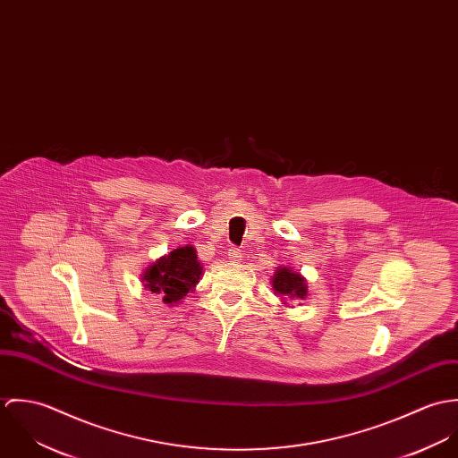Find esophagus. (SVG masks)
I'll list each match as a JSON object with an SVG mask.
<instances>
[{"instance_id":"obj_1","label":"esophagus","mask_w":458,"mask_h":458,"mask_svg":"<svg viewBox=\"0 0 458 458\" xmlns=\"http://www.w3.org/2000/svg\"><path fill=\"white\" fill-rule=\"evenodd\" d=\"M227 256H229V259L233 262L242 261V252H240V249H236V247H231V249L227 250Z\"/></svg>"}]
</instances>
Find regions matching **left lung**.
Returning <instances> with one entry per match:
<instances>
[{
	"mask_svg": "<svg viewBox=\"0 0 458 458\" xmlns=\"http://www.w3.org/2000/svg\"><path fill=\"white\" fill-rule=\"evenodd\" d=\"M271 285L284 307H289L287 301H301L309 294L305 276L291 266H278L271 276Z\"/></svg>",
	"mask_w": 458,
	"mask_h": 458,
	"instance_id": "left-lung-1",
	"label": "left lung"
}]
</instances>
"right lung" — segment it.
<instances>
[{
	"label": "right lung",
	"mask_w": 458,
	"mask_h": 458,
	"mask_svg": "<svg viewBox=\"0 0 458 458\" xmlns=\"http://www.w3.org/2000/svg\"><path fill=\"white\" fill-rule=\"evenodd\" d=\"M200 276L202 264L197 261L196 249L185 245L148 264L140 273V282L146 291L160 294L162 301L173 307L196 289Z\"/></svg>",
	"instance_id": "right-lung-1"
}]
</instances>
